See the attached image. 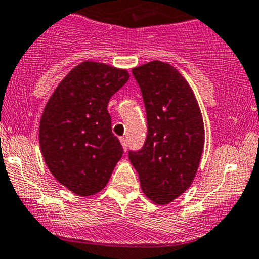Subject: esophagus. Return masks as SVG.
Returning a JSON list of instances; mask_svg holds the SVG:
<instances>
[{
  "label": "esophagus",
  "mask_w": 259,
  "mask_h": 259,
  "mask_svg": "<svg viewBox=\"0 0 259 259\" xmlns=\"http://www.w3.org/2000/svg\"><path fill=\"white\" fill-rule=\"evenodd\" d=\"M120 142H121L122 147H124V149H125V151H126V147H127V144H126V139H125V138H120Z\"/></svg>",
  "instance_id": "1"
}]
</instances>
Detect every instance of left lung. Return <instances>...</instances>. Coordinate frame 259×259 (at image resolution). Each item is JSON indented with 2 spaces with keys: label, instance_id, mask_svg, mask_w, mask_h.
I'll list each match as a JSON object with an SVG mask.
<instances>
[{
  "label": "left lung",
  "instance_id": "obj_1",
  "mask_svg": "<svg viewBox=\"0 0 259 259\" xmlns=\"http://www.w3.org/2000/svg\"><path fill=\"white\" fill-rule=\"evenodd\" d=\"M147 113L146 142L129 151L144 194L167 204L192 185L204 147V124L195 96L170 64L151 61L133 69Z\"/></svg>",
  "mask_w": 259,
  "mask_h": 259
}]
</instances>
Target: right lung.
Returning a JSON list of instances; mask_svg holds the SVG:
<instances>
[{
  "instance_id": "right-lung-1",
  "label": "right lung",
  "mask_w": 259,
  "mask_h": 259,
  "mask_svg": "<svg viewBox=\"0 0 259 259\" xmlns=\"http://www.w3.org/2000/svg\"><path fill=\"white\" fill-rule=\"evenodd\" d=\"M127 80L126 70L84 61L62 79L43 110L39 144L45 162L75 194L102 190L124 153L112 134L107 105Z\"/></svg>"
}]
</instances>
